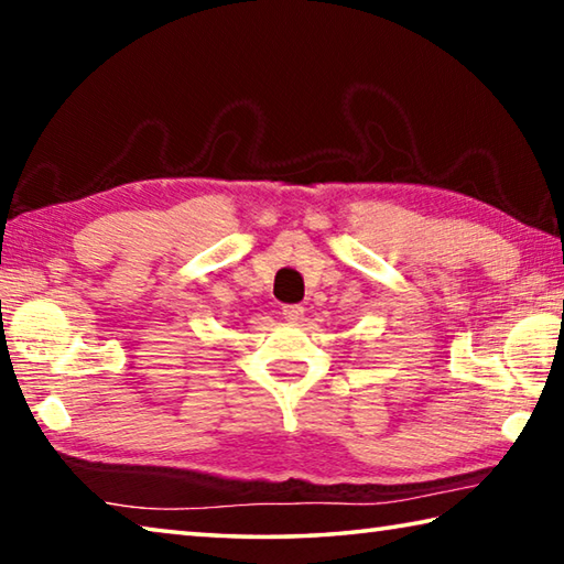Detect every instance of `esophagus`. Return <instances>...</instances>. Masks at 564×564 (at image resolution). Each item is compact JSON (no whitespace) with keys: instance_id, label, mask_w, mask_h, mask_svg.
<instances>
[{"instance_id":"1","label":"esophagus","mask_w":564,"mask_h":564,"mask_svg":"<svg viewBox=\"0 0 564 564\" xmlns=\"http://www.w3.org/2000/svg\"><path fill=\"white\" fill-rule=\"evenodd\" d=\"M283 318L289 323H299L303 318V305H283Z\"/></svg>"}]
</instances>
